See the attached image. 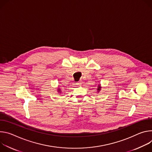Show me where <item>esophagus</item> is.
Instances as JSON below:
<instances>
[{"label": "esophagus", "instance_id": "34e87169", "mask_svg": "<svg viewBox=\"0 0 152 152\" xmlns=\"http://www.w3.org/2000/svg\"><path fill=\"white\" fill-rule=\"evenodd\" d=\"M82 83H83V82H82L81 81H79L78 82L76 83V85H78V86H80V85H82Z\"/></svg>", "mask_w": 152, "mask_h": 152}]
</instances>
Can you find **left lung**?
<instances>
[{
    "mask_svg": "<svg viewBox=\"0 0 152 152\" xmlns=\"http://www.w3.org/2000/svg\"><path fill=\"white\" fill-rule=\"evenodd\" d=\"M101 89H102V86H101V85H100V84H98V86H97V92L98 93H99V92L101 91Z\"/></svg>",
    "mask_w": 152,
    "mask_h": 152,
    "instance_id": "obj_1",
    "label": "left lung"
}]
</instances>
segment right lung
Here are the masks:
<instances>
[{"instance_id":"right-lung-1","label":"right lung","mask_w":152,"mask_h":152,"mask_svg":"<svg viewBox=\"0 0 152 152\" xmlns=\"http://www.w3.org/2000/svg\"><path fill=\"white\" fill-rule=\"evenodd\" d=\"M57 92H59L58 94H61V90L60 88H58V89H57Z\"/></svg>"}]
</instances>
